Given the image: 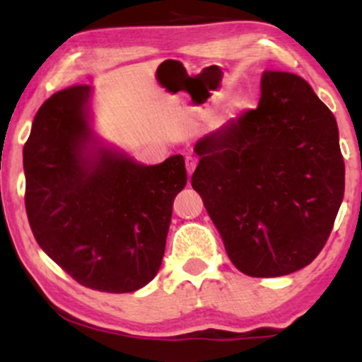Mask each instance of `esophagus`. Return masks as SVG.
I'll return each instance as SVG.
<instances>
[{
    "label": "esophagus",
    "instance_id": "obj_1",
    "mask_svg": "<svg viewBox=\"0 0 362 362\" xmlns=\"http://www.w3.org/2000/svg\"><path fill=\"white\" fill-rule=\"evenodd\" d=\"M195 165H197V160H195L194 156H187L185 158V168H187V175H189V177L194 173Z\"/></svg>",
    "mask_w": 362,
    "mask_h": 362
}]
</instances>
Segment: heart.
Here are the masks:
<instances>
[{
    "label": "heart",
    "mask_w": 362,
    "mask_h": 362,
    "mask_svg": "<svg viewBox=\"0 0 362 362\" xmlns=\"http://www.w3.org/2000/svg\"><path fill=\"white\" fill-rule=\"evenodd\" d=\"M243 107V98L242 97H233L228 100L226 105H224V114L226 117H233L235 114H238Z\"/></svg>",
    "instance_id": "heart-1"
}]
</instances>
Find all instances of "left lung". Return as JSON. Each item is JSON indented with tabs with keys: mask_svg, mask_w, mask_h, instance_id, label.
Segmentation results:
<instances>
[{
	"mask_svg": "<svg viewBox=\"0 0 362 362\" xmlns=\"http://www.w3.org/2000/svg\"><path fill=\"white\" fill-rule=\"evenodd\" d=\"M194 153L192 187L240 272L288 276L322 252L346 168L334 114L301 76L262 73L257 109L206 134Z\"/></svg>",
	"mask_w": 362,
	"mask_h": 362,
	"instance_id": "8db88e82",
	"label": "left lung"
}]
</instances>
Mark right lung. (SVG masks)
<instances>
[{
	"instance_id": "right-lung-1",
	"label": "right lung",
	"mask_w": 362,
	"mask_h": 362,
	"mask_svg": "<svg viewBox=\"0 0 362 362\" xmlns=\"http://www.w3.org/2000/svg\"><path fill=\"white\" fill-rule=\"evenodd\" d=\"M93 88L44 102L23 146L25 207L37 243L81 286L132 293L163 260L182 155L144 165L95 131Z\"/></svg>"
}]
</instances>
